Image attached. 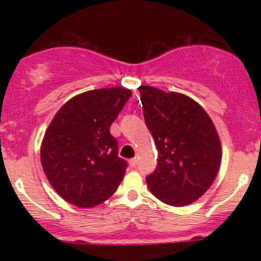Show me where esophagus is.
<instances>
[{
  "label": "esophagus",
  "instance_id": "1",
  "mask_svg": "<svg viewBox=\"0 0 261 261\" xmlns=\"http://www.w3.org/2000/svg\"><path fill=\"white\" fill-rule=\"evenodd\" d=\"M130 166L133 167V168H136V167H137V158H133V160H130Z\"/></svg>",
  "mask_w": 261,
  "mask_h": 261
}]
</instances>
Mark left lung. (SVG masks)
Segmentation results:
<instances>
[{"label":"left lung","mask_w":261,"mask_h":261,"mask_svg":"<svg viewBox=\"0 0 261 261\" xmlns=\"http://www.w3.org/2000/svg\"><path fill=\"white\" fill-rule=\"evenodd\" d=\"M143 118L154 139L158 162L146 176L151 193L170 206L202 196L220 169L221 142L207 113L180 93L139 87Z\"/></svg>","instance_id":"8db88e82"}]
</instances>
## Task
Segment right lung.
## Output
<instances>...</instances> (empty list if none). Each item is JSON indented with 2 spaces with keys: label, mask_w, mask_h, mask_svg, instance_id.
Wrapping results in <instances>:
<instances>
[{
  "label": "right lung",
  "mask_w": 261,
  "mask_h": 261,
  "mask_svg": "<svg viewBox=\"0 0 261 261\" xmlns=\"http://www.w3.org/2000/svg\"><path fill=\"white\" fill-rule=\"evenodd\" d=\"M131 95L121 87L88 91L68 100L54 116L41 143V166L67 202L93 207L118 189L127 163L118 155L110 126Z\"/></svg>",
  "instance_id": "obj_1"
}]
</instances>
